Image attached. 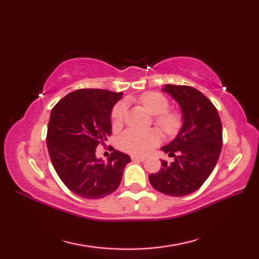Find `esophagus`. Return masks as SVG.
Instances as JSON below:
<instances>
[{"label":"esophagus","mask_w":259,"mask_h":259,"mask_svg":"<svg viewBox=\"0 0 259 259\" xmlns=\"http://www.w3.org/2000/svg\"><path fill=\"white\" fill-rule=\"evenodd\" d=\"M133 160H137V161H145L146 158L145 157H140V156H133L131 157Z\"/></svg>","instance_id":"34e87169"}]
</instances>
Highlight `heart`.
<instances>
[{
    "label": "heart",
    "instance_id": "b5f03b06",
    "mask_svg": "<svg viewBox=\"0 0 259 259\" xmlns=\"http://www.w3.org/2000/svg\"><path fill=\"white\" fill-rule=\"evenodd\" d=\"M140 102L156 114V122L169 136L178 134L183 124V119L177 111H169L168 99L159 92H147L140 97ZM126 114V104L119 102L113 108L112 124L119 126L122 124ZM161 135L157 129L141 130L131 128L125 130L119 139L120 147L133 155H146L153 147L159 144Z\"/></svg>",
    "mask_w": 259,
    "mask_h": 259
}]
</instances>
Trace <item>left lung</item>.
Returning a JSON list of instances; mask_svg holds the SVG:
<instances>
[{"label":"left lung","mask_w":259,"mask_h":259,"mask_svg":"<svg viewBox=\"0 0 259 259\" xmlns=\"http://www.w3.org/2000/svg\"><path fill=\"white\" fill-rule=\"evenodd\" d=\"M162 91L178 102L183 125L176 138L161 148L174 160H162L149 181L161 194L183 197L199 189L216 166L223 147L222 121L211 101L195 88L166 84Z\"/></svg>","instance_id":"obj_1"}]
</instances>
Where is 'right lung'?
I'll list each match as a JSON object with an SVG mask.
<instances>
[{"instance_id":"add662e5","label":"right lung","mask_w":259,"mask_h":259,"mask_svg":"<svg viewBox=\"0 0 259 259\" xmlns=\"http://www.w3.org/2000/svg\"><path fill=\"white\" fill-rule=\"evenodd\" d=\"M122 93L80 89L53 107L47 145L54 169L68 188L82 198L100 199L118 188L128 155L114 150L104 162L97 158L99 145L111 135L112 108Z\"/></svg>"}]
</instances>
